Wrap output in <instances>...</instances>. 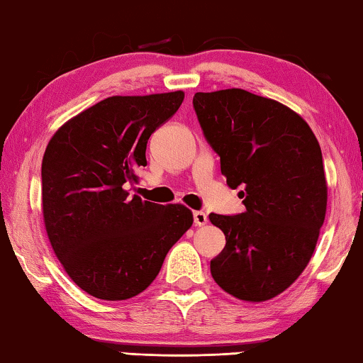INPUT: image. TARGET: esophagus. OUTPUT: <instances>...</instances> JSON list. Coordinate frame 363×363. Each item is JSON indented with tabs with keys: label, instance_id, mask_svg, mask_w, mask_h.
I'll return each instance as SVG.
<instances>
[{
	"label": "esophagus",
	"instance_id": "1",
	"mask_svg": "<svg viewBox=\"0 0 363 363\" xmlns=\"http://www.w3.org/2000/svg\"><path fill=\"white\" fill-rule=\"evenodd\" d=\"M193 221H195L196 226H205L208 223V216L205 211H195L193 213Z\"/></svg>",
	"mask_w": 363,
	"mask_h": 363
}]
</instances>
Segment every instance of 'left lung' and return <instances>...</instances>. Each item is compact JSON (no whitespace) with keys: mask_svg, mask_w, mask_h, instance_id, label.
<instances>
[{"mask_svg":"<svg viewBox=\"0 0 363 363\" xmlns=\"http://www.w3.org/2000/svg\"><path fill=\"white\" fill-rule=\"evenodd\" d=\"M203 135L246 211L210 221L226 246L211 276L228 294L262 302L286 291L311 261L327 210L320 145L301 116L242 89L196 92Z\"/></svg>","mask_w":363,"mask_h":363,"instance_id":"8db88e82","label":"left lung"}]
</instances>
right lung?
Here are the masks:
<instances>
[{
    "mask_svg": "<svg viewBox=\"0 0 363 363\" xmlns=\"http://www.w3.org/2000/svg\"><path fill=\"white\" fill-rule=\"evenodd\" d=\"M182 91L113 96L64 123L43 157V216L69 277L97 299L140 294L190 230L183 205H157L127 188L147 165V142L182 106Z\"/></svg>",
    "mask_w": 363,
    "mask_h": 363,
    "instance_id": "1",
    "label": "right lung"
}]
</instances>
